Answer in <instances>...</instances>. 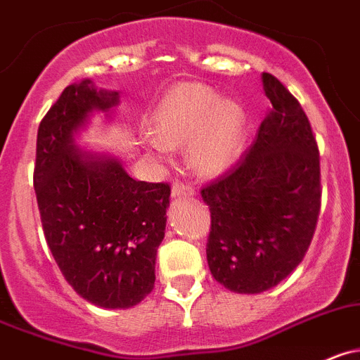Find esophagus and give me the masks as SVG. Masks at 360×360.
Returning a JSON list of instances; mask_svg holds the SVG:
<instances>
[{
	"label": "esophagus",
	"instance_id": "esophagus-1",
	"mask_svg": "<svg viewBox=\"0 0 360 360\" xmlns=\"http://www.w3.org/2000/svg\"><path fill=\"white\" fill-rule=\"evenodd\" d=\"M194 194V187L191 186V184H186V182H180V180H176V182H173V186H171V196H193Z\"/></svg>",
	"mask_w": 360,
	"mask_h": 360
}]
</instances>
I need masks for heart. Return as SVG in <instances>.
Returning a JSON list of instances; mask_svg holds the SVG:
<instances>
[{
    "label": "heart",
    "mask_w": 360,
    "mask_h": 360,
    "mask_svg": "<svg viewBox=\"0 0 360 360\" xmlns=\"http://www.w3.org/2000/svg\"><path fill=\"white\" fill-rule=\"evenodd\" d=\"M153 139L148 145L159 155L186 145L187 160L201 174H217L242 152L245 116L233 101H219L212 88L184 83L167 91L148 116Z\"/></svg>",
    "instance_id": "b5f03b06"
}]
</instances>
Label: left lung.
Segmentation results:
<instances>
[{"label":"left lung","mask_w":360,"mask_h":360,"mask_svg":"<svg viewBox=\"0 0 360 360\" xmlns=\"http://www.w3.org/2000/svg\"><path fill=\"white\" fill-rule=\"evenodd\" d=\"M272 111L235 166L201 189L210 208L207 259L224 288L262 293L302 262L321 205L320 153L302 105L263 72Z\"/></svg>","instance_id":"obj_1"}]
</instances>
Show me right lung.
Wrapping results in <instances>:
<instances>
[{
  "label": "right lung",
  "mask_w": 360,
  "mask_h": 360,
  "mask_svg": "<svg viewBox=\"0 0 360 360\" xmlns=\"http://www.w3.org/2000/svg\"><path fill=\"white\" fill-rule=\"evenodd\" d=\"M118 104L116 91L90 79L70 84L44 116L37 134L33 187L46 242L68 285L105 309L141 302L155 283L169 184L138 182L112 157L74 145L94 109Z\"/></svg>",
  "instance_id": "right-lung-1"
}]
</instances>
